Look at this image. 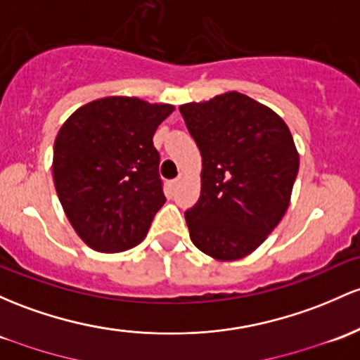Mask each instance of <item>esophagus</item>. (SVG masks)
<instances>
[{
  "label": "esophagus",
  "instance_id": "34e87169",
  "mask_svg": "<svg viewBox=\"0 0 360 360\" xmlns=\"http://www.w3.org/2000/svg\"><path fill=\"white\" fill-rule=\"evenodd\" d=\"M179 183H181V177H176V179H172V181H171V188L174 189V188H176L177 184H179Z\"/></svg>",
  "mask_w": 360,
  "mask_h": 360
}]
</instances>
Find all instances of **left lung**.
Returning <instances> with one entry per match:
<instances>
[{
  "label": "left lung",
  "mask_w": 360,
  "mask_h": 360,
  "mask_svg": "<svg viewBox=\"0 0 360 360\" xmlns=\"http://www.w3.org/2000/svg\"><path fill=\"white\" fill-rule=\"evenodd\" d=\"M198 145L201 195L184 213L193 244L220 262L250 255L278 225L299 155L278 114L239 92L179 108Z\"/></svg>",
  "instance_id": "8db88e82"
}]
</instances>
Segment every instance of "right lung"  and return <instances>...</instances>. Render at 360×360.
Masks as SVG:
<instances>
[{
	"instance_id": "obj_1",
	"label": "right lung",
	"mask_w": 360,
	"mask_h": 360,
	"mask_svg": "<svg viewBox=\"0 0 360 360\" xmlns=\"http://www.w3.org/2000/svg\"><path fill=\"white\" fill-rule=\"evenodd\" d=\"M172 110L136 97H105L75 110L59 129L54 186L92 250L124 251L147 236L165 203L153 135Z\"/></svg>"
}]
</instances>
